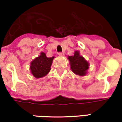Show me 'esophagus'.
I'll use <instances>...</instances> for the list:
<instances>
[{"instance_id": "obj_1", "label": "esophagus", "mask_w": 122, "mask_h": 122, "mask_svg": "<svg viewBox=\"0 0 122 122\" xmlns=\"http://www.w3.org/2000/svg\"><path fill=\"white\" fill-rule=\"evenodd\" d=\"M58 55L60 56H64V52H60V53H58Z\"/></svg>"}]
</instances>
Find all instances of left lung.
I'll use <instances>...</instances> for the list:
<instances>
[{"mask_svg": "<svg viewBox=\"0 0 122 122\" xmlns=\"http://www.w3.org/2000/svg\"><path fill=\"white\" fill-rule=\"evenodd\" d=\"M72 72L79 76H85L90 68V64L80 55L79 51H75L73 56H68Z\"/></svg>", "mask_w": 122, "mask_h": 122, "instance_id": "8db88e82", "label": "left lung"}]
</instances>
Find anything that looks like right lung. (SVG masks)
I'll return each mask as SVG.
<instances>
[{
  "instance_id": "right-lung-1",
  "label": "right lung",
  "mask_w": 122,
  "mask_h": 122,
  "mask_svg": "<svg viewBox=\"0 0 122 122\" xmlns=\"http://www.w3.org/2000/svg\"><path fill=\"white\" fill-rule=\"evenodd\" d=\"M55 57L48 58L44 52H41L39 56L36 57L30 62V69L31 74L36 79L44 77L51 70V66Z\"/></svg>"
}]
</instances>
